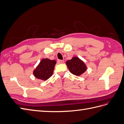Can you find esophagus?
Returning a JSON list of instances; mask_svg holds the SVG:
<instances>
[{
  "label": "esophagus",
  "mask_w": 124,
  "mask_h": 124,
  "mask_svg": "<svg viewBox=\"0 0 124 124\" xmlns=\"http://www.w3.org/2000/svg\"><path fill=\"white\" fill-rule=\"evenodd\" d=\"M57 62H58V64H62V63H64V61L62 60H57Z\"/></svg>",
  "instance_id": "obj_1"
}]
</instances>
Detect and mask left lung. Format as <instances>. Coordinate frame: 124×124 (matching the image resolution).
Instances as JSON below:
<instances>
[{
  "label": "left lung",
  "mask_w": 124,
  "mask_h": 124,
  "mask_svg": "<svg viewBox=\"0 0 124 124\" xmlns=\"http://www.w3.org/2000/svg\"><path fill=\"white\" fill-rule=\"evenodd\" d=\"M66 65L69 71L76 76H79L83 74L87 69L84 62L76 57H73L71 60H67L66 62Z\"/></svg>",
  "instance_id": "obj_1"
}]
</instances>
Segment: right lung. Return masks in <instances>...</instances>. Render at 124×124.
Wrapping results in <instances>:
<instances>
[{"mask_svg":"<svg viewBox=\"0 0 124 124\" xmlns=\"http://www.w3.org/2000/svg\"><path fill=\"white\" fill-rule=\"evenodd\" d=\"M56 63L55 60L42 59L34 71V76L38 79L47 80L52 76Z\"/></svg>","mask_w":124,"mask_h":124,"instance_id":"1","label":"right lung"}]
</instances>
